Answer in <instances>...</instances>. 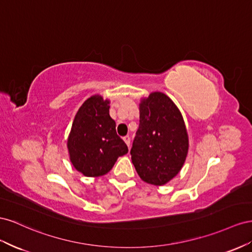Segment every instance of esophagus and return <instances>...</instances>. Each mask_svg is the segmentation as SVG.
<instances>
[{"instance_id": "34e87169", "label": "esophagus", "mask_w": 252, "mask_h": 252, "mask_svg": "<svg viewBox=\"0 0 252 252\" xmlns=\"http://www.w3.org/2000/svg\"><path fill=\"white\" fill-rule=\"evenodd\" d=\"M122 139H124V141L126 143V146L130 148V146H131V138L128 137V136H125V137L122 138Z\"/></svg>"}]
</instances>
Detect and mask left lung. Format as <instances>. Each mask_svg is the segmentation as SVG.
Returning <instances> with one entry per match:
<instances>
[{"label":"left lung","mask_w":252,"mask_h":252,"mask_svg":"<svg viewBox=\"0 0 252 252\" xmlns=\"http://www.w3.org/2000/svg\"><path fill=\"white\" fill-rule=\"evenodd\" d=\"M139 113L132 161L143 182L161 186L178 174L188 154L185 122L174 102L159 92L142 100Z\"/></svg>","instance_id":"8db88e82"}]
</instances>
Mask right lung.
I'll use <instances>...</instances> for the list:
<instances>
[{"label":"right lung","instance_id":"right-lung-1","mask_svg":"<svg viewBox=\"0 0 252 252\" xmlns=\"http://www.w3.org/2000/svg\"><path fill=\"white\" fill-rule=\"evenodd\" d=\"M70 161L85 176L106 174L127 147L116 133L110 116L109 100L99 95L89 98L74 119L67 140Z\"/></svg>","mask_w":252,"mask_h":252}]
</instances>
